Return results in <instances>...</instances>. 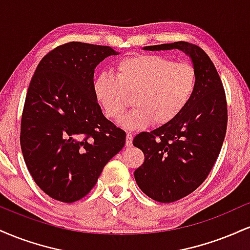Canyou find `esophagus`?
<instances>
[{
	"label": "esophagus",
	"instance_id": "34e87169",
	"mask_svg": "<svg viewBox=\"0 0 250 250\" xmlns=\"http://www.w3.org/2000/svg\"><path fill=\"white\" fill-rule=\"evenodd\" d=\"M133 134L128 133L127 136H125V146H127V147H131V146H133Z\"/></svg>",
	"mask_w": 250,
	"mask_h": 250
}]
</instances>
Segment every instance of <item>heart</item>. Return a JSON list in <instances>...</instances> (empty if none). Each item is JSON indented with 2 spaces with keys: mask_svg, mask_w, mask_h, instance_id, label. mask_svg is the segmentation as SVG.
<instances>
[{
  "mask_svg": "<svg viewBox=\"0 0 250 250\" xmlns=\"http://www.w3.org/2000/svg\"><path fill=\"white\" fill-rule=\"evenodd\" d=\"M191 63L174 62L162 55L125 57L115 65V76L97 75L93 83L96 101L110 120L121 119L134 95V109L121 120L125 128L137 130L151 123L163 125L182 113L196 89Z\"/></svg>",
  "mask_w": 250,
  "mask_h": 250,
  "instance_id": "b5f03b06",
  "label": "heart"
}]
</instances>
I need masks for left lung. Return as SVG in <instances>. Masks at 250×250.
<instances>
[{"instance_id":"8db88e82","label":"left lung","mask_w":250,"mask_h":250,"mask_svg":"<svg viewBox=\"0 0 250 250\" xmlns=\"http://www.w3.org/2000/svg\"><path fill=\"white\" fill-rule=\"evenodd\" d=\"M143 49H180L196 69V89L182 113L133 140L145 154V162L134 173L137 186L157 202H175L199 188L216 162L228 122L225 88L214 63L199 45L179 41Z\"/></svg>"}]
</instances>
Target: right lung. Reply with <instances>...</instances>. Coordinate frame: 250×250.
<instances>
[{"label":"right lung","instance_id":"obj_1","mask_svg":"<svg viewBox=\"0 0 250 250\" xmlns=\"http://www.w3.org/2000/svg\"><path fill=\"white\" fill-rule=\"evenodd\" d=\"M110 55L117 53L107 45L68 42L43 57L31 77L20 142L34 181L54 200L84 197L125 143L93 91L96 65Z\"/></svg>","mask_w":250,"mask_h":250}]
</instances>
